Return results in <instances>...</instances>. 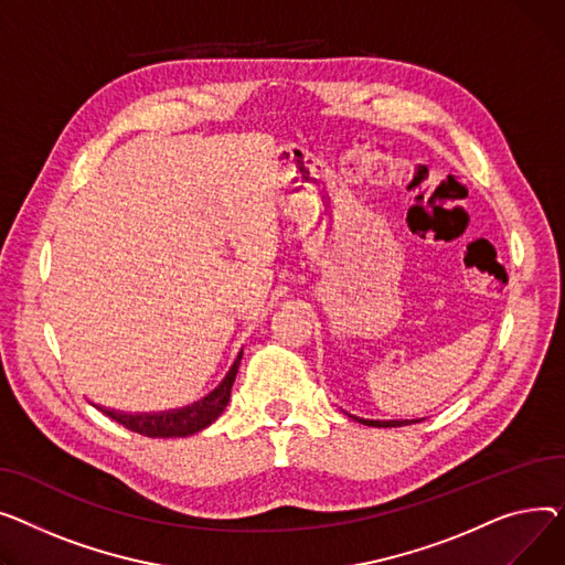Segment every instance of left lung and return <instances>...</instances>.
Listing matches in <instances>:
<instances>
[{"instance_id":"1","label":"left lung","mask_w":565,"mask_h":565,"mask_svg":"<svg viewBox=\"0 0 565 565\" xmlns=\"http://www.w3.org/2000/svg\"><path fill=\"white\" fill-rule=\"evenodd\" d=\"M355 422H360V424H364V426H406V424H413L415 419H404V422H399V419H392V422H379V419H360V417H353Z\"/></svg>"}]
</instances>
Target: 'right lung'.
I'll list each match as a JSON object with an SVG mask.
<instances>
[{
	"mask_svg": "<svg viewBox=\"0 0 565 565\" xmlns=\"http://www.w3.org/2000/svg\"><path fill=\"white\" fill-rule=\"evenodd\" d=\"M244 351L237 355L235 364H232L227 376L221 381V385L207 394L205 399L195 402L193 406L180 408V411H171V413H141V415H127V413H116L109 408H99L107 417H111L114 422L122 424L125 428L135 430L139 436H148V438H184V436H193L198 430H203L205 426H210L227 406L230 402V390L232 383H235L239 362H242Z\"/></svg>",
	"mask_w": 565,
	"mask_h": 565,
	"instance_id": "right-lung-1",
	"label": "right lung"
}]
</instances>
